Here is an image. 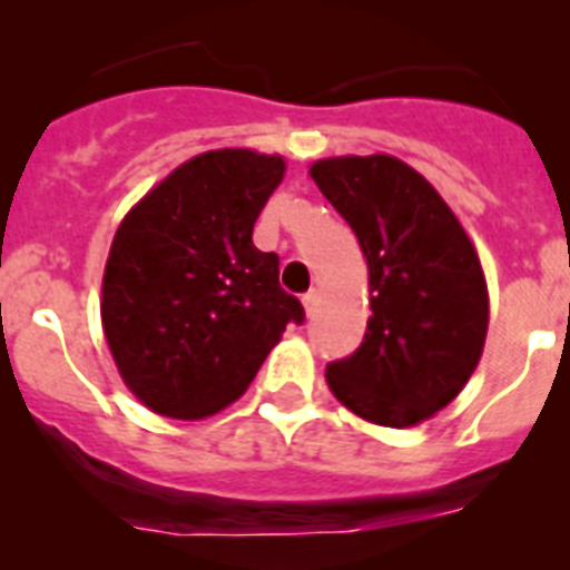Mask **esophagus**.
<instances>
[{
    "label": "esophagus",
    "mask_w": 570,
    "mask_h": 570,
    "mask_svg": "<svg viewBox=\"0 0 570 570\" xmlns=\"http://www.w3.org/2000/svg\"><path fill=\"white\" fill-rule=\"evenodd\" d=\"M302 305H305V316H314V311H316V305H320V294H316V291H308V294L302 296Z\"/></svg>",
    "instance_id": "obj_1"
}]
</instances>
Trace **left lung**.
I'll return each mask as SVG.
<instances>
[{
  "instance_id": "obj_1",
  "label": "left lung",
  "mask_w": 570,
  "mask_h": 570,
  "mask_svg": "<svg viewBox=\"0 0 570 570\" xmlns=\"http://www.w3.org/2000/svg\"><path fill=\"white\" fill-rule=\"evenodd\" d=\"M308 174L360 239L371 291L365 340L325 371L331 394L374 425H420L480 365V254L440 190L396 156H328Z\"/></svg>"
}]
</instances>
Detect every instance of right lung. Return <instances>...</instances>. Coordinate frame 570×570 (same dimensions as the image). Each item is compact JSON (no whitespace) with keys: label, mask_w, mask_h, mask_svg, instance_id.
Returning <instances> with one entry per match:
<instances>
[{"label":"right lung","mask_w":570,"mask_h":570,"mask_svg":"<svg viewBox=\"0 0 570 570\" xmlns=\"http://www.w3.org/2000/svg\"><path fill=\"white\" fill-rule=\"evenodd\" d=\"M285 159L250 148L194 156L125 214L102 276V331L116 371L154 414L205 420L239 400L288 322L279 256L254 223Z\"/></svg>","instance_id":"1"}]
</instances>
